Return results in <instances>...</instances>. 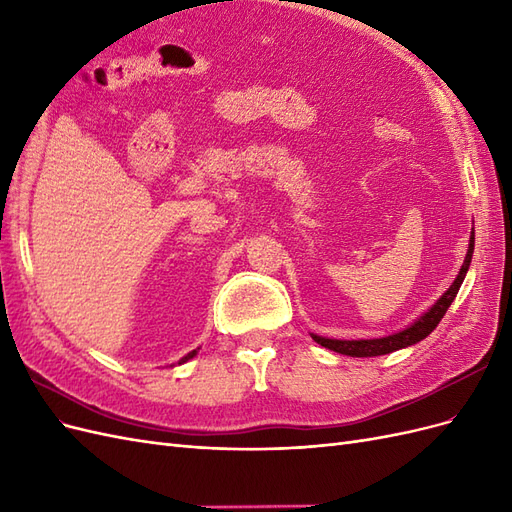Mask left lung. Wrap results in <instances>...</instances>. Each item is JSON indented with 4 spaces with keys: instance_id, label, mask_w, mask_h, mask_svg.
<instances>
[{
    "instance_id": "1",
    "label": "left lung",
    "mask_w": 512,
    "mask_h": 512,
    "mask_svg": "<svg viewBox=\"0 0 512 512\" xmlns=\"http://www.w3.org/2000/svg\"><path fill=\"white\" fill-rule=\"evenodd\" d=\"M472 254H474V228L470 232L468 254H466V258H463V265L455 277V282L448 286V290L427 309L425 314L418 316L412 324H408L406 329H401L391 335H384V337H374V339H331V337H322L316 333H312V339L316 344L329 348L333 352L346 354V356H380V354H389V352L418 344L421 339H425L433 329L438 327V322L444 318L446 309L451 307V303L455 301L457 292L463 284V277H466V273L470 269Z\"/></svg>"
}]
</instances>
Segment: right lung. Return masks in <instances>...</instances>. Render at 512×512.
I'll return each instance as SVG.
<instances>
[{
  "label": "right lung",
  "mask_w": 512,
  "mask_h": 512,
  "mask_svg": "<svg viewBox=\"0 0 512 512\" xmlns=\"http://www.w3.org/2000/svg\"><path fill=\"white\" fill-rule=\"evenodd\" d=\"M198 350H200V348H196V350H192V352H188V354H185V356H183V359L179 361V365H183V363H188L190 359H194V356H196V352H198ZM170 367H173V365H170Z\"/></svg>",
  "instance_id": "obj_1"
}]
</instances>
